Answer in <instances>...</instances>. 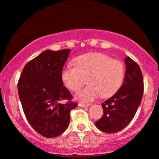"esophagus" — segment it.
Instances as JSON below:
<instances>
[{
    "mask_svg": "<svg viewBox=\"0 0 159 159\" xmlns=\"http://www.w3.org/2000/svg\"><path fill=\"white\" fill-rule=\"evenodd\" d=\"M89 105H90L89 104H82V103L78 104V106L81 107H89Z\"/></svg>",
    "mask_w": 159,
    "mask_h": 159,
    "instance_id": "1",
    "label": "esophagus"
}]
</instances>
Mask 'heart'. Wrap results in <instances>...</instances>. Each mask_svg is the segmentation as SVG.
<instances>
[{"mask_svg":"<svg viewBox=\"0 0 159 159\" xmlns=\"http://www.w3.org/2000/svg\"><path fill=\"white\" fill-rule=\"evenodd\" d=\"M75 67L66 66L61 73L64 85L72 91H77L86 83L89 86L75 95L78 100L87 102L101 95L107 98L113 95L123 84L125 68L123 62L112 59L100 52L80 55L74 59Z\"/></svg>","mask_w":159,"mask_h":159,"instance_id":"1","label":"heart"}]
</instances>
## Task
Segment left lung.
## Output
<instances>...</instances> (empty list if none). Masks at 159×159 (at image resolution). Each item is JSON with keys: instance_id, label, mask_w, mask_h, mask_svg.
<instances>
[{"instance_id": "left-lung-1", "label": "left lung", "mask_w": 159, "mask_h": 159, "mask_svg": "<svg viewBox=\"0 0 159 159\" xmlns=\"http://www.w3.org/2000/svg\"><path fill=\"white\" fill-rule=\"evenodd\" d=\"M126 73L122 86L113 96L101 104L104 115L95 126L101 131L115 133L130 123L141 104L144 80L140 66L129 57L124 59Z\"/></svg>"}]
</instances>
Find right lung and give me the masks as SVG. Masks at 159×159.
Listing matches in <instances>:
<instances>
[{
    "label": "right lung",
    "instance_id": "add662e5",
    "mask_svg": "<svg viewBox=\"0 0 159 159\" xmlns=\"http://www.w3.org/2000/svg\"><path fill=\"white\" fill-rule=\"evenodd\" d=\"M70 49L45 50L30 61L18 82L19 98L26 119L37 133L55 138L66 130L70 111L78 106L64 86L61 73ZM66 100L65 104L59 101Z\"/></svg>",
    "mask_w": 159,
    "mask_h": 159
}]
</instances>
